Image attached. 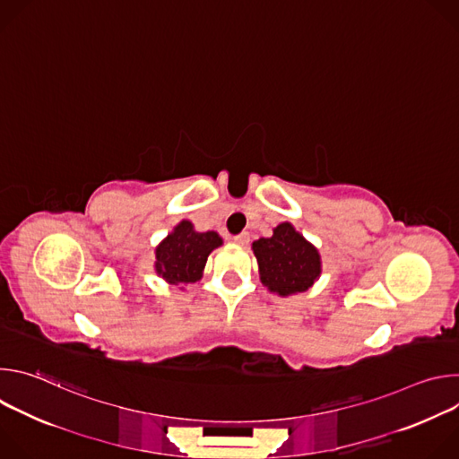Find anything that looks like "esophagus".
Here are the masks:
<instances>
[{"mask_svg":"<svg viewBox=\"0 0 459 459\" xmlns=\"http://www.w3.org/2000/svg\"><path fill=\"white\" fill-rule=\"evenodd\" d=\"M248 232H241V234H238V236H234V241L238 243V245H247L248 243Z\"/></svg>","mask_w":459,"mask_h":459,"instance_id":"obj_1","label":"esophagus"}]
</instances>
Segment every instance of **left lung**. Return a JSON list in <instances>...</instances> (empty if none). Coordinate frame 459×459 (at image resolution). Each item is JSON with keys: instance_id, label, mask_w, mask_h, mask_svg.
I'll return each mask as SVG.
<instances>
[{"instance_id": "1", "label": "left lung", "mask_w": 459, "mask_h": 459, "mask_svg": "<svg viewBox=\"0 0 459 459\" xmlns=\"http://www.w3.org/2000/svg\"><path fill=\"white\" fill-rule=\"evenodd\" d=\"M252 250L261 283L280 296L307 290L321 273L317 250L290 223L278 225L271 238L254 241Z\"/></svg>"}]
</instances>
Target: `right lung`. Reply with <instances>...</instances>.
I'll return each mask as SVG.
<instances>
[{"label": "right lung", "instance_id": "add662e5", "mask_svg": "<svg viewBox=\"0 0 459 459\" xmlns=\"http://www.w3.org/2000/svg\"><path fill=\"white\" fill-rule=\"evenodd\" d=\"M220 245L216 232H195L190 221H181L156 248V271L172 285L195 283L202 278L207 255Z\"/></svg>", "mask_w": 459, "mask_h": 459}]
</instances>
